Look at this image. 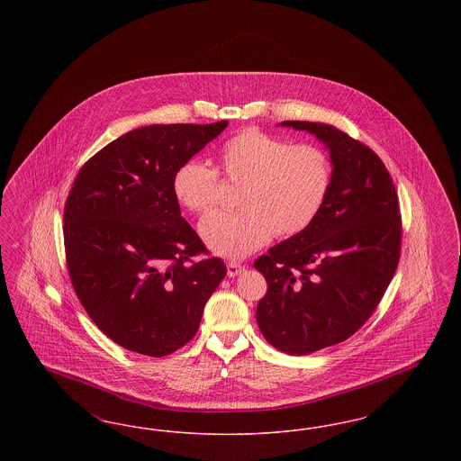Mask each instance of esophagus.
<instances>
[{"label":"esophagus","mask_w":461,"mask_h":461,"mask_svg":"<svg viewBox=\"0 0 461 461\" xmlns=\"http://www.w3.org/2000/svg\"><path fill=\"white\" fill-rule=\"evenodd\" d=\"M226 271H228V276H231V278H235V276H239L241 271H245V264L241 263H228L226 264Z\"/></svg>","instance_id":"1"}]
</instances>
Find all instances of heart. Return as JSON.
Here are the masks:
<instances>
[{
	"mask_svg": "<svg viewBox=\"0 0 461 461\" xmlns=\"http://www.w3.org/2000/svg\"><path fill=\"white\" fill-rule=\"evenodd\" d=\"M221 175L241 185L239 212H216L200 222L207 249L226 259H241L271 237L304 233L321 214L333 183L329 154L292 145L285 138L250 128L221 145ZM173 195L195 214L212 211L220 198L218 171L198 158L185 160L173 175Z\"/></svg>",
	"mask_w": 461,
	"mask_h": 461,
	"instance_id": "obj_1",
	"label": "heart"
}]
</instances>
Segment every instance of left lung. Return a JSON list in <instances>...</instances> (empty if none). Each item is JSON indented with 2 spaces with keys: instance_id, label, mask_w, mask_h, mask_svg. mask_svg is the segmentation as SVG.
<instances>
[{
  "instance_id": "obj_1",
  "label": "left lung",
  "mask_w": 461,
  "mask_h": 461,
  "mask_svg": "<svg viewBox=\"0 0 461 461\" xmlns=\"http://www.w3.org/2000/svg\"><path fill=\"white\" fill-rule=\"evenodd\" d=\"M329 149L333 183L318 220L276 243L254 266L267 282L258 325L276 349L304 356L361 329L394 276L401 214L380 157L330 124L284 121Z\"/></svg>"
}]
</instances>
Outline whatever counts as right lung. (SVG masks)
<instances>
[{"label": "right lung", "instance_id": "obj_1", "mask_svg": "<svg viewBox=\"0 0 461 461\" xmlns=\"http://www.w3.org/2000/svg\"><path fill=\"white\" fill-rule=\"evenodd\" d=\"M228 126L152 124L79 169L64 211L67 269L89 318L128 351L160 357L197 333L226 275L185 221L173 175Z\"/></svg>", "mask_w": 461, "mask_h": 461}]
</instances>
